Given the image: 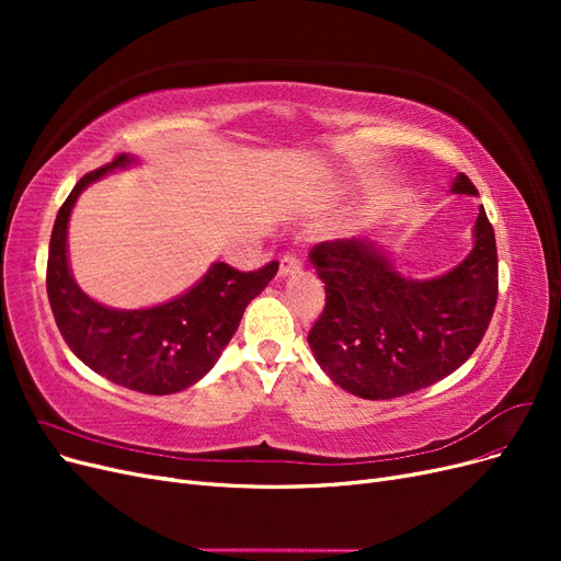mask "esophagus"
<instances>
[{"mask_svg":"<svg viewBox=\"0 0 561 561\" xmlns=\"http://www.w3.org/2000/svg\"><path fill=\"white\" fill-rule=\"evenodd\" d=\"M299 268H301V260L297 257V254H283V260H280V276L297 274Z\"/></svg>","mask_w":561,"mask_h":561,"instance_id":"obj_1","label":"esophagus"}]
</instances>
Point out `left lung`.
I'll list each match as a JSON object with an SVG mask.
<instances>
[{
	"instance_id": "8db88e82",
	"label": "left lung",
	"mask_w": 561,
	"mask_h": 561,
	"mask_svg": "<svg viewBox=\"0 0 561 561\" xmlns=\"http://www.w3.org/2000/svg\"><path fill=\"white\" fill-rule=\"evenodd\" d=\"M454 194L478 196L458 173ZM468 257L447 274L404 278L369 239H336L311 250L325 283V309L309 332L322 371L348 393L390 400L428 388L461 367L494 316L499 257L494 227L480 206Z\"/></svg>"
}]
</instances>
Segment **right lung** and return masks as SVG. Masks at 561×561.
Returning a JSON list of instances; mask_svg holds the SVG:
<instances>
[{
    "label": "right lung",
    "mask_w": 561,
    "mask_h": 561,
    "mask_svg": "<svg viewBox=\"0 0 561 561\" xmlns=\"http://www.w3.org/2000/svg\"><path fill=\"white\" fill-rule=\"evenodd\" d=\"M135 157L83 175L60 206L48 243L46 293L56 325L77 358L100 377L147 396H168L203 379L225 351L248 304L276 276L278 262L260 271H236L215 262L184 295L151 309H110L75 283L67 264V222L79 194Z\"/></svg>",
    "instance_id": "1"
}]
</instances>
